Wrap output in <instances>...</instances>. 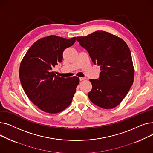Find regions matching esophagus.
<instances>
[{
    "instance_id": "esophagus-1",
    "label": "esophagus",
    "mask_w": 153,
    "mask_h": 153,
    "mask_svg": "<svg viewBox=\"0 0 153 153\" xmlns=\"http://www.w3.org/2000/svg\"><path fill=\"white\" fill-rule=\"evenodd\" d=\"M86 79V78L85 77H79V80L81 81H84V80H85Z\"/></svg>"
}]
</instances>
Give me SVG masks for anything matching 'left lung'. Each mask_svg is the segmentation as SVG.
<instances>
[{
    "label": "left lung",
    "instance_id": "obj_1",
    "mask_svg": "<svg viewBox=\"0 0 153 153\" xmlns=\"http://www.w3.org/2000/svg\"><path fill=\"white\" fill-rule=\"evenodd\" d=\"M77 42L89 53L92 62L100 66L99 79H90L91 101L111 109L121 103L133 85L134 70L131 51L121 38L105 31H96Z\"/></svg>",
    "mask_w": 153,
    "mask_h": 153
}]
</instances>
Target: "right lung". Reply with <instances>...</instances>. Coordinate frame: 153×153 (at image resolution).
<instances>
[{
    "label": "right lung",
    "mask_w": 153,
    "mask_h": 153,
    "mask_svg": "<svg viewBox=\"0 0 153 153\" xmlns=\"http://www.w3.org/2000/svg\"><path fill=\"white\" fill-rule=\"evenodd\" d=\"M76 42V37L50 35L37 40L23 58L19 77L28 99L40 110L58 114L71 103L79 83L78 77L56 76L53 68L62 60L64 50Z\"/></svg>",
    "instance_id": "right-lung-1"
}]
</instances>
